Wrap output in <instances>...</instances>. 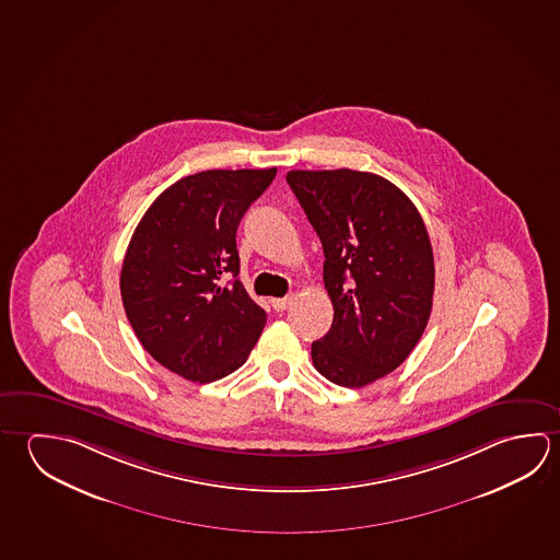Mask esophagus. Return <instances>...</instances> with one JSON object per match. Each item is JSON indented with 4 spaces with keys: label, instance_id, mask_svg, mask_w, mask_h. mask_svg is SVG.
<instances>
[{
    "label": "esophagus",
    "instance_id": "1",
    "mask_svg": "<svg viewBox=\"0 0 560 560\" xmlns=\"http://www.w3.org/2000/svg\"><path fill=\"white\" fill-rule=\"evenodd\" d=\"M289 304H291V296H283V299H271V306H273V311H277V313L284 311Z\"/></svg>",
    "mask_w": 560,
    "mask_h": 560
}]
</instances>
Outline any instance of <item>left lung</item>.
Instances as JSON below:
<instances>
[{
	"mask_svg": "<svg viewBox=\"0 0 560 560\" xmlns=\"http://www.w3.org/2000/svg\"><path fill=\"white\" fill-rule=\"evenodd\" d=\"M320 237L328 334L313 342L328 382L363 387L399 368L421 340L434 293L431 240L419 210L387 178L352 168L289 171Z\"/></svg>",
	"mask_w": 560,
	"mask_h": 560,
	"instance_id": "left-lung-1",
	"label": "left lung"
}]
</instances>
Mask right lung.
I'll use <instances>...</instances> for the list:
<instances>
[{"instance_id": "add662e5", "label": "right lung", "mask_w": 560, "mask_h": 560, "mask_svg": "<svg viewBox=\"0 0 560 560\" xmlns=\"http://www.w3.org/2000/svg\"><path fill=\"white\" fill-rule=\"evenodd\" d=\"M276 175V167L188 175L159 195L131 236L119 277L129 324L153 360L185 380L236 372L266 326V311L237 279L236 232Z\"/></svg>"}]
</instances>
